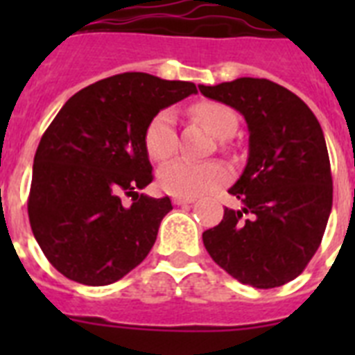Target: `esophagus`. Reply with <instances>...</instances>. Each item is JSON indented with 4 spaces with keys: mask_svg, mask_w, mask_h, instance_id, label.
<instances>
[{
    "mask_svg": "<svg viewBox=\"0 0 355 355\" xmlns=\"http://www.w3.org/2000/svg\"><path fill=\"white\" fill-rule=\"evenodd\" d=\"M173 202H175L177 206H184V205H191V202H195V199L193 197H175Z\"/></svg>",
    "mask_w": 355,
    "mask_h": 355,
    "instance_id": "esophagus-1",
    "label": "esophagus"
}]
</instances>
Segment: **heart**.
I'll return each mask as SVG.
<instances>
[{"instance_id":"b5f03b06","label":"heart","mask_w":355,"mask_h":355,"mask_svg":"<svg viewBox=\"0 0 355 355\" xmlns=\"http://www.w3.org/2000/svg\"><path fill=\"white\" fill-rule=\"evenodd\" d=\"M193 116L217 138H228L237 127L236 114L221 103H199L193 107ZM144 145L150 160L166 162L177 150V132H175V114L166 108L155 114L147 123L144 132ZM230 178V171L217 162L177 160L167 164L158 173L160 188L175 197H197L221 186Z\"/></svg>"}]
</instances>
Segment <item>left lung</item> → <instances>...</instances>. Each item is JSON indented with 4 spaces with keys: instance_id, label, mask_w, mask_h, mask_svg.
Listing matches in <instances>:
<instances>
[{
    "instance_id": "left-lung-1",
    "label": "left lung",
    "mask_w": 355,
    "mask_h": 355,
    "mask_svg": "<svg viewBox=\"0 0 355 355\" xmlns=\"http://www.w3.org/2000/svg\"><path fill=\"white\" fill-rule=\"evenodd\" d=\"M199 90L236 108L248 127L247 166L228 189L243 208H225L223 221L202 234L206 250L241 284L284 286L313 258L331 211L322 128L300 97L272 80L241 77Z\"/></svg>"
}]
</instances>
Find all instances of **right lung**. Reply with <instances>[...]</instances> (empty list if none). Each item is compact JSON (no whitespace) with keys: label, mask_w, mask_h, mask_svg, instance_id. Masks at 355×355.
Masks as SVG:
<instances>
[{"label":"right lung","mask_w":355,"mask_h":355,"mask_svg":"<svg viewBox=\"0 0 355 355\" xmlns=\"http://www.w3.org/2000/svg\"><path fill=\"white\" fill-rule=\"evenodd\" d=\"M191 94L193 83L128 71L83 88L55 116L36 149L27 211L60 275L108 286L147 258L173 206L138 193L153 182L145 127Z\"/></svg>","instance_id":"obj_1"}]
</instances>
